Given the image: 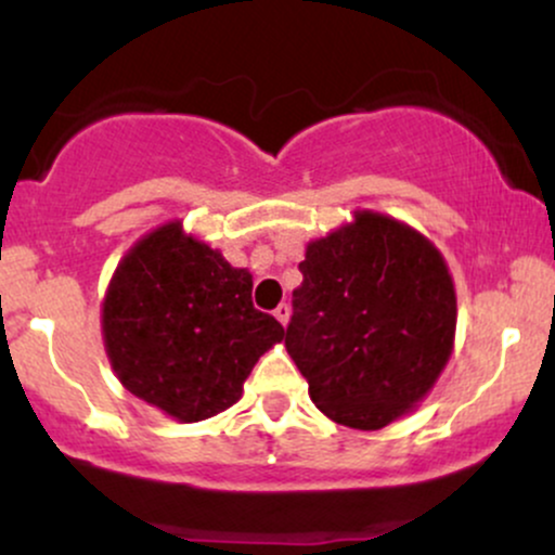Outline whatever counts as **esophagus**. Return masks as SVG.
Wrapping results in <instances>:
<instances>
[{"mask_svg":"<svg viewBox=\"0 0 555 555\" xmlns=\"http://www.w3.org/2000/svg\"><path fill=\"white\" fill-rule=\"evenodd\" d=\"M273 315H276V321L282 323V326H286V321H289V305L282 302L276 310H273Z\"/></svg>","mask_w":555,"mask_h":555,"instance_id":"esophagus-1","label":"esophagus"}]
</instances>
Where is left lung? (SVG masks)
<instances>
[{"instance_id": "left-lung-1", "label": "left lung", "mask_w": 555, "mask_h": 555, "mask_svg": "<svg viewBox=\"0 0 555 555\" xmlns=\"http://www.w3.org/2000/svg\"><path fill=\"white\" fill-rule=\"evenodd\" d=\"M286 352L334 423L380 430L410 415L454 349L456 292L433 242L386 214L308 242Z\"/></svg>"}]
</instances>
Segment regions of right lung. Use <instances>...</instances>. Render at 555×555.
<instances>
[{
	"label": "right lung",
	"instance_id": "add662e5",
	"mask_svg": "<svg viewBox=\"0 0 555 555\" xmlns=\"http://www.w3.org/2000/svg\"><path fill=\"white\" fill-rule=\"evenodd\" d=\"M253 276L167 221L140 237L114 271L101 334L119 384L180 423L224 412L260 354L284 339L253 308Z\"/></svg>",
	"mask_w": 555,
	"mask_h": 555
}]
</instances>
